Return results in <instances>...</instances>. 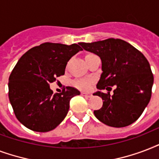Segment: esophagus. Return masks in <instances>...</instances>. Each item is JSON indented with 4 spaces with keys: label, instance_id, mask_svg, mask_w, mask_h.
Segmentation results:
<instances>
[{
    "label": "esophagus",
    "instance_id": "esophagus-1",
    "mask_svg": "<svg viewBox=\"0 0 159 159\" xmlns=\"http://www.w3.org/2000/svg\"><path fill=\"white\" fill-rule=\"evenodd\" d=\"M81 94L84 97H87V98H89V97L92 96V93H81Z\"/></svg>",
    "mask_w": 159,
    "mask_h": 159
}]
</instances>
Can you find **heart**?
I'll use <instances>...</instances> for the list:
<instances>
[{
	"mask_svg": "<svg viewBox=\"0 0 159 159\" xmlns=\"http://www.w3.org/2000/svg\"><path fill=\"white\" fill-rule=\"evenodd\" d=\"M75 85L80 89L88 90L91 87V81L87 80H78L75 81Z\"/></svg>",
	"mask_w": 159,
	"mask_h": 159,
	"instance_id": "obj_1",
	"label": "heart"
}]
</instances>
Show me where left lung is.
<instances>
[{
	"instance_id": "8db88e82",
	"label": "left lung",
	"mask_w": 159,
	"mask_h": 159,
	"mask_svg": "<svg viewBox=\"0 0 159 159\" xmlns=\"http://www.w3.org/2000/svg\"><path fill=\"white\" fill-rule=\"evenodd\" d=\"M84 50L100 57L102 74L94 95L101 97L103 106L93 114L106 125L122 128L130 125L142 114L151 99L153 75L145 56L129 43L107 39L79 43ZM116 88L112 96L102 92Z\"/></svg>"
}]
</instances>
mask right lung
I'll list each match as a JSON object with an SVG mask.
<instances>
[{"label":"right lung","instance_id":"obj_1","mask_svg":"<svg viewBox=\"0 0 159 159\" xmlns=\"http://www.w3.org/2000/svg\"><path fill=\"white\" fill-rule=\"evenodd\" d=\"M82 50L77 44L44 43L20 58L9 77V99L17 119L35 132H49L66 118L70 100L80 92L66 87L53 93L50 84L65 74L72 56Z\"/></svg>","mask_w":159,"mask_h":159}]
</instances>
